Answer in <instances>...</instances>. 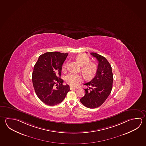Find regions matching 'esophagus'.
Returning a JSON list of instances; mask_svg holds the SVG:
<instances>
[{
	"label": "esophagus",
	"instance_id": "obj_1",
	"mask_svg": "<svg viewBox=\"0 0 146 146\" xmlns=\"http://www.w3.org/2000/svg\"><path fill=\"white\" fill-rule=\"evenodd\" d=\"M70 90H76L77 88H74L72 86H70Z\"/></svg>",
	"mask_w": 146,
	"mask_h": 146
}]
</instances>
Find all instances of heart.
Returning <instances> with one entry per match:
<instances>
[{
	"mask_svg": "<svg viewBox=\"0 0 146 146\" xmlns=\"http://www.w3.org/2000/svg\"><path fill=\"white\" fill-rule=\"evenodd\" d=\"M76 60L80 65L82 66L81 72L86 79L93 78L95 76L98 67L97 65L93 62H90V59L85 54H79L76 57ZM67 63L64 65V67L66 66ZM66 82L69 85L76 86L82 81V77L80 74H69L65 77Z\"/></svg>",
	"mask_w": 146,
	"mask_h": 146,
	"instance_id": "heart-1",
	"label": "heart"
}]
</instances>
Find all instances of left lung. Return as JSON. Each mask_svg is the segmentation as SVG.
Returning <instances> with one entry per match:
<instances>
[{
    "label": "left lung",
    "instance_id": "8db88e82",
    "mask_svg": "<svg viewBox=\"0 0 146 146\" xmlns=\"http://www.w3.org/2000/svg\"><path fill=\"white\" fill-rule=\"evenodd\" d=\"M92 56L98 61V69L95 76L84 85L88 87L84 89L85 95L80 99L81 102L88 108L94 109L101 106L111 92L113 74L111 67L103 56L92 52Z\"/></svg>",
    "mask_w": 146,
    "mask_h": 146
}]
</instances>
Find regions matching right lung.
I'll return each instance as SVG.
<instances>
[{
    "label": "right lung",
    "instance_id": "right-lung-1",
    "mask_svg": "<svg viewBox=\"0 0 146 146\" xmlns=\"http://www.w3.org/2000/svg\"><path fill=\"white\" fill-rule=\"evenodd\" d=\"M68 54L48 52L40 55L35 64L32 75L35 92L38 98L48 106H54L62 102L70 90L69 85H63L64 81L60 78L62 67Z\"/></svg>",
    "mask_w": 146,
    "mask_h": 146
}]
</instances>
